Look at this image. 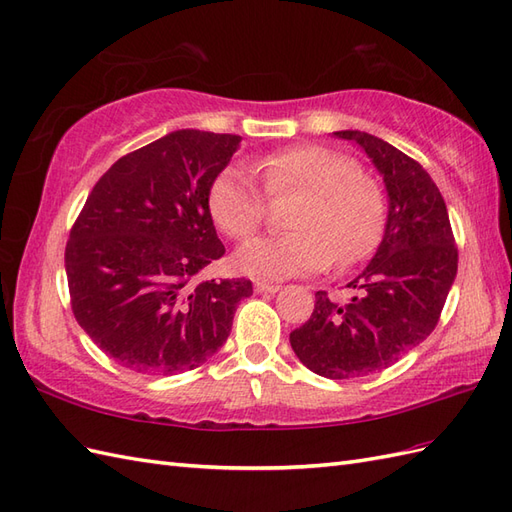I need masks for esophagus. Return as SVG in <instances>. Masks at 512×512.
I'll return each mask as SVG.
<instances>
[{"label": "esophagus", "mask_w": 512, "mask_h": 512, "mask_svg": "<svg viewBox=\"0 0 512 512\" xmlns=\"http://www.w3.org/2000/svg\"><path fill=\"white\" fill-rule=\"evenodd\" d=\"M255 292H259V294H277L279 292V285L259 281V283H255Z\"/></svg>", "instance_id": "obj_1"}]
</instances>
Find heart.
Masks as SVG:
<instances>
[{"mask_svg": "<svg viewBox=\"0 0 512 512\" xmlns=\"http://www.w3.org/2000/svg\"><path fill=\"white\" fill-rule=\"evenodd\" d=\"M255 170L272 199L294 192L303 196L290 216V227L296 231L259 238L240 248L235 266L244 274L290 279L331 268L335 257L342 266H350L381 242L385 196L348 155L320 144H296L259 157ZM263 191L240 166L218 173L207 192L216 227L238 242L255 235L268 214Z\"/></svg>", "mask_w": 512, "mask_h": 512, "instance_id": "1", "label": "heart"}]
</instances>
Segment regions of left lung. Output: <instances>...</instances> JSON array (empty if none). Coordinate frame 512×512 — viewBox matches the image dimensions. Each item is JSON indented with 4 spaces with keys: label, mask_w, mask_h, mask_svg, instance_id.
I'll return each mask as SVG.
<instances>
[{
    "label": "left lung",
    "mask_w": 512,
    "mask_h": 512,
    "mask_svg": "<svg viewBox=\"0 0 512 512\" xmlns=\"http://www.w3.org/2000/svg\"><path fill=\"white\" fill-rule=\"evenodd\" d=\"M363 147L389 192L383 242L335 303L316 292L311 318L290 333L296 357L333 381L381 372L435 331L458 268V248L437 183L413 157L365 131H335Z\"/></svg>",
    "instance_id": "1"
}]
</instances>
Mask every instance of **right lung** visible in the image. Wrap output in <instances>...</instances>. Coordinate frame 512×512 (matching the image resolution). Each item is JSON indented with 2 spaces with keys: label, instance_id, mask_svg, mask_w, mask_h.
<instances>
[{
  "label": "right lung",
  "instance_id": "add662e5",
  "mask_svg": "<svg viewBox=\"0 0 512 512\" xmlns=\"http://www.w3.org/2000/svg\"><path fill=\"white\" fill-rule=\"evenodd\" d=\"M240 136L181 129L114 162L73 222L64 268L86 335L123 368L170 376L227 342L253 283L199 279L225 255L207 192Z\"/></svg>",
  "mask_w": 512,
  "mask_h": 512
}]
</instances>
